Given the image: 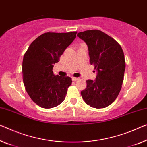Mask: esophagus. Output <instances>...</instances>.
<instances>
[{"label":"esophagus","mask_w":147,"mask_h":147,"mask_svg":"<svg viewBox=\"0 0 147 147\" xmlns=\"http://www.w3.org/2000/svg\"><path fill=\"white\" fill-rule=\"evenodd\" d=\"M72 80L73 81H76L79 80V78H76V77H72Z\"/></svg>","instance_id":"obj_1"}]
</instances>
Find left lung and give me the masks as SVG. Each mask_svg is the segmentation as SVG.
I'll use <instances>...</instances> for the list:
<instances>
[{
    "mask_svg": "<svg viewBox=\"0 0 147 147\" xmlns=\"http://www.w3.org/2000/svg\"><path fill=\"white\" fill-rule=\"evenodd\" d=\"M77 36L86 43L90 63L97 71L96 79L86 80L87 86L81 95L92 108H106L121 90L125 68L123 51L114 39L100 30H86Z\"/></svg>",
    "mask_w": 147,
    "mask_h": 147,
    "instance_id": "obj_1",
    "label": "left lung"
}]
</instances>
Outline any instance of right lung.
<instances>
[{
  "label": "right lung",
  "instance_id": "obj_1",
  "mask_svg": "<svg viewBox=\"0 0 147 147\" xmlns=\"http://www.w3.org/2000/svg\"><path fill=\"white\" fill-rule=\"evenodd\" d=\"M76 33H45L35 39L25 53L24 84L31 99L41 108H54L64 101L72 80L69 76L55 75L53 67L75 39Z\"/></svg>",
  "mask_w": 147,
  "mask_h": 147
}]
</instances>
